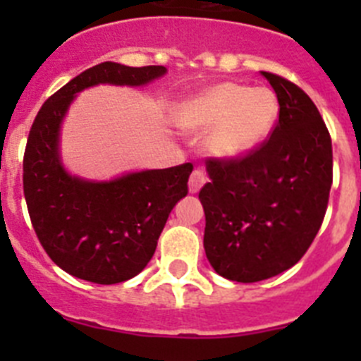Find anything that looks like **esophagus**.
I'll use <instances>...</instances> for the list:
<instances>
[{"label":"esophagus","instance_id":"1","mask_svg":"<svg viewBox=\"0 0 361 361\" xmlns=\"http://www.w3.org/2000/svg\"><path fill=\"white\" fill-rule=\"evenodd\" d=\"M204 184H206V175H204V171L195 170L190 177V193H199Z\"/></svg>","mask_w":361,"mask_h":361}]
</instances>
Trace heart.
I'll return each mask as SVG.
<instances>
[{"instance_id":"heart-1","label":"heart","mask_w":361,"mask_h":361,"mask_svg":"<svg viewBox=\"0 0 361 361\" xmlns=\"http://www.w3.org/2000/svg\"><path fill=\"white\" fill-rule=\"evenodd\" d=\"M279 116V99L269 88L220 82L188 101L178 114L184 128L206 132L208 149L216 157L235 159L251 152L271 132Z\"/></svg>"}]
</instances>
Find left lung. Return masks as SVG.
Masks as SVG:
<instances>
[{
  "label": "left lung",
  "instance_id": "1",
  "mask_svg": "<svg viewBox=\"0 0 361 361\" xmlns=\"http://www.w3.org/2000/svg\"><path fill=\"white\" fill-rule=\"evenodd\" d=\"M279 99L269 137L240 157H208L199 199L204 250L233 282H260L295 266L324 222L333 184L329 130L307 94L262 72Z\"/></svg>",
  "mask_w": 361,
  "mask_h": 361
}]
</instances>
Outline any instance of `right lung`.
Returning <instances> with one entry per match:
<instances>
[{"label": "right lung", "mask_w": 361, "mask_h": 361, "mask_svg": "<svg viewBox=\"0 0 361 361\" xmlns=\"http://www.w3.org/2000/svg\"><path fill=\"white\" fill-rule=\"evenodd\" d=\"M164 72L155 65H95L50 95L32 123L23 157L28 215L43 250L68 275L103 286L139 275L173 206L188 195L191 162L86 183L63 170L57 152L59 124L78 92L99 82L146 85Z\"/></svg>", "instance_id": "add662e5"}]
</instances>
